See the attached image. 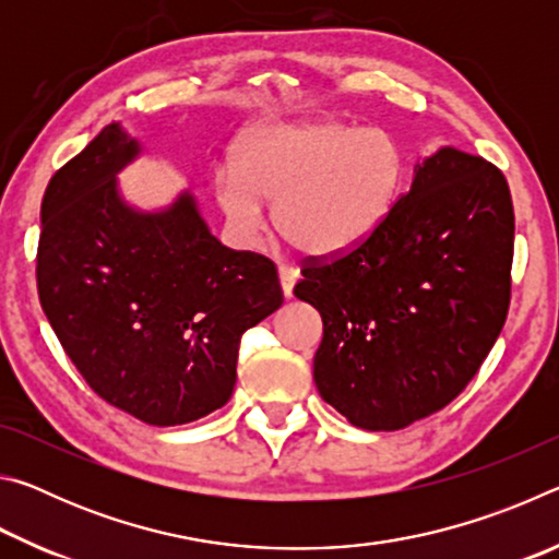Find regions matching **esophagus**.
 I'll return each instance as SVG.
<instances>
[{"label":"esophagus","instance_id":"esophagus-1","mask_svg":"<svg viewBox=\"0 0 559 559\" xmlns=\"http://www.w3.org/2000/svg\"><path fill=\"white\" fill-rule=\"evenodd\" d=\"M278 278H281L283 296L290 298L293 296V286H296V281H298V271L290 269V266H281L278 269Z\"/></svg>","mask_w":559,"mask_h":559}]
</instances>
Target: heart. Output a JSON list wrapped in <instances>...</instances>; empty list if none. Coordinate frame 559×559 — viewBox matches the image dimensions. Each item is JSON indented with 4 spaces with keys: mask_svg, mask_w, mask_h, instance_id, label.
Masks as SVG:
<instances>
[{
    "mask_svg": "<svg viewBox=\"0 0 559 559\" xmlns=\"http://www.w3.org/2000/svg\"><path fill=\"white\" fill-rule=\"evenodd\" d=\"M406 177L396 138L343 120L269 122L236 145V167L216 173V200L241 241L273 202L276 231L308 257H340L380 229Z\"/></svg>",
    "mask_w": 559,
    "mask_h": 559,
    "instance_id": "1",
    "label": "heart"
}]
</instances>
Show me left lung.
<instances>
[{"label": "left lung", "mask_w": 559, "mask_h": 559, "mask_svg": "<svg viewBox=\"0 0 559 559\" xmlns=\"http://www.w3.org/2000/svg\"><path fill=\"white\" fill-rule=\"evenodd\" d=\"M370 239L302 261L296 298L318 308L323 400L367 431H396L466 390L503 330L515 214L503 173L441 147Z\"/></svg>", "instance_id": "8db88e82"}]
</instances>
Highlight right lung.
Segmentation results:
<instances>
[{
    "instance_id": "add662e5",
    "label": "right lung",
    "mask_w": 559,
    "mask_h": 559,
    "mask_svg": "<svg viewBox=\"0 0 559 559\" xmlns=\"http://www.w3.org/2000/svg\"><path fill=\"white\" fill-rule=\"evenodd\" d=\"M138 153L110 122L51 177L36 286L91 390L150 427H177L231 400L241 335L283 290L271 259L212 236L192 194L155 214L122 202L116 175Z\"/></svg>"
}]
</instances>
